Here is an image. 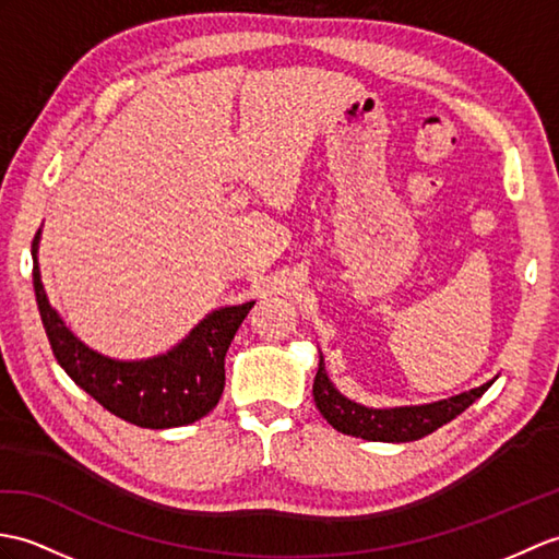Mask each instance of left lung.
Wrapping results in <instances>:
<instances>
[{
    "label": "left lung",
    "mask_w": 559,
    "mask_h": 559,
    "mask_svg": "<svg viewBox=\"0 0 559 559\" xmlns=\"http://www.w3.org/2000/svg\"><path fill=\"white\" fill-rule=\"evenodd\" d=\"M492 381L472 388V391L460 393L455 397L428 402V405L373 409L347 400L343 393L335 391L326 367H323V359H319V371L311 393H314V402L323 414V419L335 431L365 440H379V443H409V440H419L455 419L457 414H462L472 402H476L488 391Z\"/></svg>",
    "instance_id": "1"
}]
</instances>
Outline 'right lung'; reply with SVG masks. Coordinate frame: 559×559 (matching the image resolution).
<instances>
[{"label": "right lung", "instance_id": "right-lung-1", "mask_svg": "<svg viewBox=\"0 0 559 559\" xmlns=\"http://www.w3.org/2000/svg\"><path fill=\"white\" fill-rule=\"evenodd\" d=\"M40 233L31 250L35 300L51 353L75 385L119 419L142 428L186 426L210 414L226 385L228 345L254 302L214 309L164 355L135 361L104 357L75 338L49 305L37 262Z\"/></svg>", "mask_w": 559, "mask_h": 559}]
</instances>
